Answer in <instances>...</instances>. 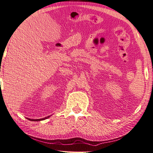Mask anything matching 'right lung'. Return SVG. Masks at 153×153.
<instances>
[{
  "label": "right lung",
  "instance_id": "1",
  "mask_svg": "<svg viewBox=\"0 0 153 153\" xmlns=\"http://www.w3.org/2000/svg\"><path fill=\"white\" fill-rule=\"evenodd\" d=\"M50 116H48V117H44V118H42V119H38V120H31V119H28L29 120H31V121H41V120H45V119H46V118H48V117H49Z\"/></svg>",
  "mask_w": 153,
  "mask_h": 153
}]
</instances>
